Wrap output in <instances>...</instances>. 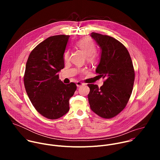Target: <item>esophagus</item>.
<instances>
[{
    "label": "esophagus",
    "instance_id": "esophagus-1",
    "mask_svg": "<svg viewBox=\"0 0 160 160\" xmlns=\"http://www.w3.org/2000/svg\"><path fill=\"white\" fill-rule=\"evenodd\" d=\"M77 86L78 87H80V86H82V85H85V83H82V82H77Z\"/></svg>",
    "mask_w": 160,
    "mask_h": 160
}]
</instances>
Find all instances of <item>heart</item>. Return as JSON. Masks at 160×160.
<instances>
[{
	"label": "heart",
	"instance_id": "b5f03b06",
	"mask_svg": "<svg viewBox=\"0 0 160 160\" xmlns=\"http://www.w3.org/2000/svg\"><path fill=\"white\" fill-rule=\"evenodd\" d=\"M77 46L87 55V60L91 62L94 63L96 62L98 60V54L96 51V45L94 43V42L89 37L84 38L80 41H78L77 43ZM70 57V52L68 50H66L63 56L64 60L65 61H68ZM81 73H84L85 72V70L83 69L80 71Z\"/></svg>",
	"mask_w": 160,
	"mask_h": 160
}]
</instances>
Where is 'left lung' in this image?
Wrapping results in <instances>:
<instances>
[{
  "instance_id": "obj_1",
  "label": "left lung",
  "mask_w": 160,
  "mask_h": 160,
  "mask_svg": "<svg viewBox=\"0 0 160 160\" xmlns=\"http://www.w3.org/2000/svg\"><path fill=\"white\" fill-rule=\"evenodd\" d=\"M101 49L96 72L104 78L100 88L88 84L90 109L103 118L115 117L125 108L132 94L135 72L129 52L117 39L92 32L90 34Z\"/></svg>"
}]
</instances>
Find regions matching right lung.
<instances>
[{"instance_id": "right-lung-1", "label": "right lung", "mask_w": 160, "mask_h": 160, "mask_svg": "<svg viewBox=\"0 0 160 160\" xmlns=\"http://www.w3.org/2000/svg\"><path fill=\"white\" fill-rule=\"evenodd\" d=\"M69 38L59 35L44 40L32 50L26 64V92L35 109L48 119L59 118L68 112L69 100L77 89L75 83L64 84L59 79Z\"/></svg>"}]
</instances>
